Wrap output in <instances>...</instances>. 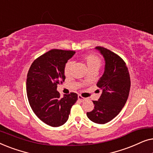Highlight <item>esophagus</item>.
<instances>
[{
    "mask_svg": "<svg viewBox=\"0 0 153 153\" xmlns=\"http://www.w3.org/2000/svg\"><path fill=\"white\" fill-rule=\"evenodd\" d=\"M78 100H79V101H81V102H84L85 100V98H84V97H83L81 95H78Z\"/></svg>",
    "mask_w": 153,
    "mask_h": 153,
    "instance_id": "1",
    "label": "esophagus"
}]
</instances>
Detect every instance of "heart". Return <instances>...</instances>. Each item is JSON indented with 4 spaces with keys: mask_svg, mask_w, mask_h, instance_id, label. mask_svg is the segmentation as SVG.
Segmentation results:
<instances>
[{
    "mask_svg": "<svg viewBox=\"0 0 153 153\" xmlns=\"http://www.w3.org/2000/svg\"><path fill=\"white\" fill-rule=\"evenodd\" d=\"M83 61L86 65L88 70H93V69L99 70L102 64L101 60L100 59V58L97 57V56L93 55V54H88V55L85 56L83 57ZM73 66H74V63H73L72 61H68L65 64L64 68V72L66 76H69V75L71 74Z\"/></svg>",
    "mask_w": 153,
    "mask_h": 153,
    "instance_id": "heart-1",
    "label": "heart"
}]
</instances>
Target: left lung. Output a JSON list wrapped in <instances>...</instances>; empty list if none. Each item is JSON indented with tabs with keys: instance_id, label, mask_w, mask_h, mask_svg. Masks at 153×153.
Returning <instances> with one entry per match:
<instances>
[{
	"instance_id": "1",
	"label": "left lung",
	"mask_w": 153,
	"mask_h": 153,
	"mask_svg": "<svg viewBox=\"0 0 153 153\" xmlns=\"http://www.w3.org/2000/svg\"><path fill=\"white\" fill-rule=\"evenodd\" d=\"M105 61L104 72L97 83L102 90L95 107L87 112L90 120L97 124H105L114 119L126 103L130 90V77L126 64L120 56L104 47H97Z\"/></svg>"
}]
</instances>
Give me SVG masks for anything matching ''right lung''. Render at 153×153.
<instances>
[{"label": "right lung", "mask_w": 153, "mask_h": 153, "mask_svg": "<svg viewBox=\"0 0 153 153\" xmlns=\"http://www.w3.org/2000/svg\"><path fill=\"white\" fill-rule=\"evenodd\" d=\"M74 51L52 49L34 60L27 74L26 93L30 106L40 120L51 127H59L68 120L77 100L76 93L60 97L57 85L65 79L64 68Z\"/></svg>", "instance_id": "1"}]
</instances>
